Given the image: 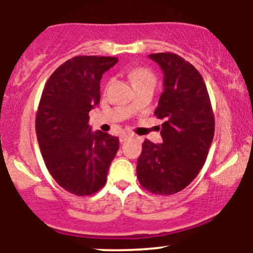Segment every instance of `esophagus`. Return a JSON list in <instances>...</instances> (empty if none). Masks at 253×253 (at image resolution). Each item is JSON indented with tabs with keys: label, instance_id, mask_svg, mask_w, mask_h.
Returning a JSON list of instances; mask_svg holds the SVG:
<instances>
[{
	"label": "esophagus",
	"instance_id": "obj_1",
	"mask_svg": "<svg viewBox=\"0 0 253 253\" xmlns=\"http://www.w3.org/2000/svg\"><path fill=\"white\" fill-rule=\"evenodd\" d=\"M130 138V135L129 134H126V133H125V134H121L120 135V143H124V141H126L127 139H129Z\"/></svg>",
	"mask_w": 253,
	"mask_h": 253
}]
</instances>
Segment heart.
Here are the masks:
<instances>
[{"mask_svg": "<svg viewBox=\"0 0 253 253\" xmlns=\"http://www.w3.org/2000/svg\"><path fill=\"white\" fill-rule=\"evenodd\" d=\"M128 77H129L130 82L133 83V85L134 86L138 85V84H140V83L149 82V81L155 82V77H153V75L151 74L149 70H146V69H143V68L133 69V70L128 74Z\"/></svg>", "mask_w": 253, "mask_h": 253, "instance_id": "b5f03b06", "label": "heart"}]
</instances>
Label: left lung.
<instances>
[{"label": "left lung", "instance_id": "8db88e82", "mask_svg": "<svg viewBox=\"0 0 253 253\" xmlns=\"http://www.w3.org/2000/svg\"><path fill=\"white\" fill-rule=\"evenodd\" d=\"M164 72V90L155 115L161 120L162 144L143 143L136 164L141 187L156 195H172L199 175L213 141L215 120L200 72L178 54L149 56Z\"/></svg>", "mask_w": 253, "mask_h": 253}]
</instances>
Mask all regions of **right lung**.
Returning <instances> with one entry per match:
<instances>
[{"label": "right lung", "instance_id": "1", "mask_svg": "<svg viewBox=\"0 0 253 253\" xmlns=\"http://www.w3.org/2000/svg\"><path fill=\"white\" fill-rule=\"evenodd\" d=\"M117 57L77 56L66 60L43 86L36 118L40 152L63 189L89 196L102 189L119 138L91 132L89 112L100 103L102 75Z\"/></svg>", "mask_w": 253, "mask_h": 253}]
</instances>
